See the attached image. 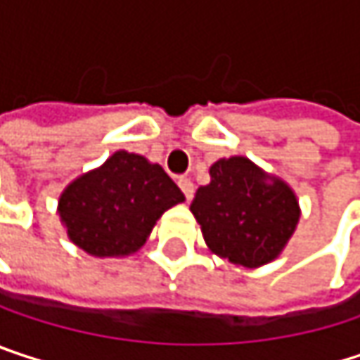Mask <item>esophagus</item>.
<instances>
[{
	"instance_id": "34e87169",
	"label": "esophagus",
	"mask_w": 360,
	"mask_h": 360,
	"mask_svg": "<svg viewBox=\"0 0 360 360\" xmlns=\"http://www.w3.org/2000/svg\"><path fill=\"white\" fill-rule=\"evenodd\" d=\"M179 187H181V191L185 193V198H187V200H191V198H193V183H191V179L181 177Z\"/></svg>"
}]
</instances>
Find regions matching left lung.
Returning a JSON list of instances; mask_svg holds the SVG:
<instances>
[{
    "mask_svg": "<svg viewBox=\"0 0 360 360\" xmlns=\"http://www.w3.org/2000/svg\"><path fill=\"white\" fill-rule=\"evenodd\" d=\"M189 210L212 254L250 269L275 260L300 219L294 189L244 156L217 160Z\"/></svg>",
    "mask_w": 360,
    "mask_h": 360,
    "instance_id": "left-lung-1",
    "label": "left lung"
}]
</instances>
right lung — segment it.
<instances>
[{
    "mask_svg": "<svg viewBox=\"0 0 360 360\" xmlns=\"http://www.w3.org/2000/svg\"><path fill=\"white\" fill-rule=\"evenodd\" d=\"M183 200L160 165L118 150L62 191L58 214L81 250L98 258L129 256L146 244L162 212Z\"/></svg>",
    "mask_w": 360,
    "mask_h": 360,
    "instance_id": "obj_1",
    "label": "right lung"
}]
</instances>
